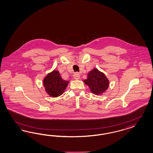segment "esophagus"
Returning <instances> with one entry per match:
<instances>
[{
  "label": "esophagus",
  "instance_id": "34e87169",
  "mask_svg": "<svg viewBox=\"0 0 153 153\" xmlns=\"http://www.w3.org/2000/svg\"><path fill=\"white\" fill-rule=\"evenodd\" d=\"M74 79H79L80 78V74L78 72H76V73L74 74Z\"/></svg>",
  "mask_w": 153,
  "mask_h": 153
}]
</instances>
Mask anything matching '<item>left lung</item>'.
I'll return each instance as SVG.
<instances>
[{
	"instance_id": "1",
	"label": "left lung",
	"mask_w": 153,
	"mask_h": 153,
	"mask_svg": "<svg viewBox=\"0 0 153 153\" xmlns=\"http://www.w3.org/2000/svg\"><path fill=\"white\" fill-rule=\"evenodd\" d=\"M83 82L88 85L90 91L95 95H101L108 88L109 80L104 74L97 68H94L88 72V78Z\"/></svg>"
}]
</instances>
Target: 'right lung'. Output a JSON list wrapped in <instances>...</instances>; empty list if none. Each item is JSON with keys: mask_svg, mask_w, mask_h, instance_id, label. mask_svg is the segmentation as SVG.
Returning <instances> with one entry per match:
<instances>
[{"mask_svg": "<svg viewBox=\"0 0 153 153\" xmlns=\"http://www.w3.org/2000/svg\"><path fill=\"white\" fill-rule=\"evenodd\" d=\"M69 81L61 77L59 72L54 70L48 74L43 80V85L48 94L51 97H56L63 94Z\"/></svg>", "mask_w": 153, "mask_h": 153, "instance_id": "right-lung-1", "label": "right lung"}]
</instances>
